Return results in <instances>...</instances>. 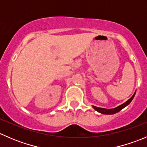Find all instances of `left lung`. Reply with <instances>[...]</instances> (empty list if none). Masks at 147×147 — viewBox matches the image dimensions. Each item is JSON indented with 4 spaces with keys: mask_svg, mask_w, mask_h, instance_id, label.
I'll return each mask as SVG.
<instances>
[{
    "mask_svg": "<svg viewBox=\"0 0 147 147\" xmlns=\"http://www.w3.org/2000/svg\"><path fill=\"white\" fill-rule=\"evenodd\" d=\"M134 95H135V93H134V95H133L129 100H127V102H124V104H122V105H121L120 106L114 108V109H105V108L97 107H95V106H93V107H94V109H95V110H97V112H100V113L102 114H105V115H113V114H115L117 113V112H119V111L121 110L123 108L125 107L126 106H127V105L131 102V100H133V98L134 97Z\"/></svg>",
    "mask_w": 147,
    "mask_h": 147,
    "instance_id": "obj_1",
    "label": "left lung"
}]
</instances>
